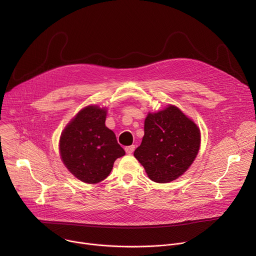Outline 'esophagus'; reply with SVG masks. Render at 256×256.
I'll return each instance as SVG.
<instances>
[{
  "label": "esophagus",
  "instance_id": "obj_1",
  "mask_svg": "<svg viewBox=\"0 0 256 256\" xmlns=\"http://www.w3.org/2000/svg\"><path fill=\"white\" fill-rule=\"evenodd\" d=\"M126 153L128 154V155H130V154H132L134 153V146H128V147H126Z\"/></svg>",
  "mask_w": 256,
  "mask_h": 256
}]
</instances>
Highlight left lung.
Wrapping results in <instances>:
<instances>
[{
    "mask_svg": "<svg viewBox=\"0 0 256 256\" xmlns=\"http://www.w3.org/2000/svg\"><path fill=\"white\" fill-rule=\"evenodd\" d=\"M144 128L134 156L151 180L167 184L190 167L200 151V130L178 107L169 104L163 110L149 112Z\"/></svg>",
    "mask_w": 256,
    "mask_h": 256,
    "instance_id": "left-lung-1",
    "label": "left lung"
}]
</instances>
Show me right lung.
<instances>
[{"mask_svg": "<svg viewBox=\"0 0 256 256\" xmlns=\"http://www.w3.org/2000/svg\"><path fill=\"white\" fill-rule=\"evenodd\" d=\"M106 114L105 107L88 105L66 126L60 138L62 163L85 184L104 180L114 161L126 154L114 132L105 126Z\"/></svg>", "mask_w": 256, "mask_h": 256, "instance_id": "obj_1", "label": "right lung"}]
</instances>
